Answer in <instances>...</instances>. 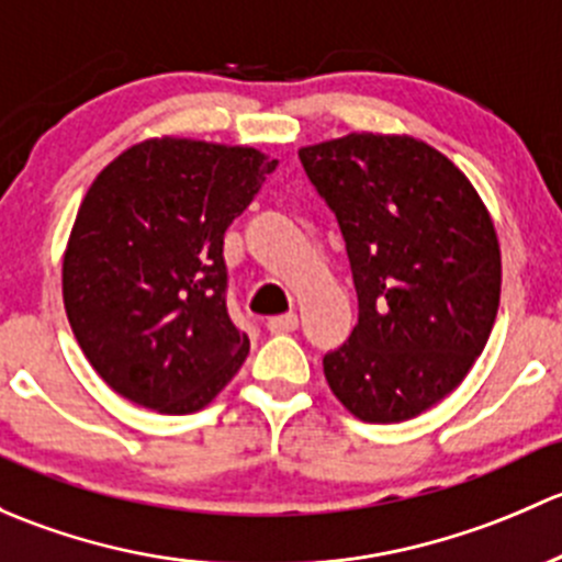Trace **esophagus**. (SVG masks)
<instances>
[{
	"label": "esophagus",
	"mask_w": 562,
	"mask_h": 562,
	"mask_svg": "<svg viewBox=\"0 0 562 562\" xmlns=\"http://www.w3.org/2000/svg\"><path fill=\"white\" fill-rule=\"evenodd\" d=\"M297 314H286V316H276V319L268 322V329L273 335H283V333H294L297 329Z\"/></svg>",
	"instance_id": "obj_1"
}]
</instances>
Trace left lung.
Returning <instances> with one entry per match:
<instances>
[{"label": "left lung", "instance_id": "8db88e82", "mask_svg": "<svg viewBox=\"0 0 562 562\" xmlns=\"http://www.w3.org/2000/svg\"><path fill=\"white\" fill-rule=\"evenodd\" d=\"M300 161L338 218L360 300L324 379L357 419H414L462 384L493 333L501 246L487 205L408 135L351 132L300 148Z\"/></svg>", "mask_w": 562, "mask_h": 562}]
</instances>
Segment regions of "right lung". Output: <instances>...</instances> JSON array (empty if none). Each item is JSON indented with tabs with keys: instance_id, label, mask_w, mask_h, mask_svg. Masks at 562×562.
Wrapping results in <instances>:
<instances>
[{
	"instance_id": "add662e5",
	"label": "right lung",
	"mask_w": 562,
	"mask_h": 562,
	"mask_svg": "<svg viewBox=\"0 0 562 562\" xmlns=\"http://www.w3.org/2000/svg\"><path fill=\"white\" fill-rule=\"evenodd\" d=\"M276 165L251 146L151 137L94 178L61 292L110 390L159 414H194L238 373L251 344L227 314L224 233Z\"/></svg>"
}]
</instances>
